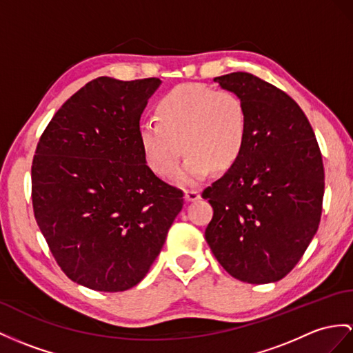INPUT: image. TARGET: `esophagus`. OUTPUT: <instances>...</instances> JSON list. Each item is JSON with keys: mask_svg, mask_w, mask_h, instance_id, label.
<instances>
[{"mask_svg": "<svg viewBox=\"0 0 353 353\" xmlns=\"http://www.w3.org/2000/svg\"><path fill=\"white\" fill-rule=\"evenodd\" d=\"M184 197H185L187 202H194L197 199H201V193L197 190H185Z\"/></svg>", "mask_w": 353, "mask_h": 353, "instance_id": "34e87169", "label": "esophagus"}]
</instances>
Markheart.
<instances>
[{
  "mask_svg": "<svg viewBox=\"0 0 353 353\" xmlns=\"http://www.w3.org/2000/svg\"><path fill=\"white\" fill-rule=\"evenodd\" d=\"M156 118L139 127L143 157L154 174L170 178L183 145L187 159L176 176L179 187L199 185L212 169H230L244 151L248 115L235 92L181 85L160 99Z\"/></svg>",
  "mask_w": 353,
  "mask_h": 353,
  "instance_id": "obj_1",
  "label": "heart"
}]
</instances>
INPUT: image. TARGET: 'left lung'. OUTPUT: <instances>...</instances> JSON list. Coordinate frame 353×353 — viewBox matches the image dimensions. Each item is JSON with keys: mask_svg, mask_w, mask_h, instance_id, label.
Returning <instances> with one entry per match:
<instances>
[{"mask_svg": "<svg viewBox=\"0 0 353 353\" xmlns=\"http://www.w3.org/2000/svg\"><path fill=\"white\" fill-rule=\"evenodd\" d=\"M214 81L243 99L248 132L241 157L202 193L214 210L205 239L236 280L279 281L319 228L325 192L319 145L303 109L274 85L244 72Z\"/></svg>", "mask_w": 353, "mask_h": 353, "instance_id": "left-lung-1", "label": "left lung"}]
</instances>
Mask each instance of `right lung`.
Returning <instances> with one entry per match:
<instances>
[{"instance_id":"add662e5","label":"right lung","mask_w":353,"mask_h":353,"mask_svg":"<svg viewBox=\"0 0 353 353\" xmlns=\"http://www.w3.org/2000/svg\"><path fill=\"white\" fill-rule=\"evenodd\" d=\"M157 77L101 76L68 99L41 134L32 208L65 276L99 292L136 286L183 210V192L148 168L139 121Z\"/></svg>"}]
</instances>
